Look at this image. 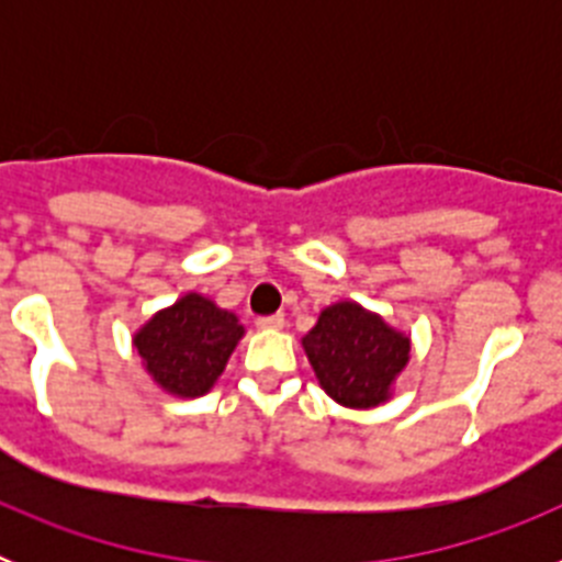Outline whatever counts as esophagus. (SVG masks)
I'll list each match as a JSON object with an SVG mask.
<instances>
[{"mask_svg": "<svg viewBox=\"0 0 562 562\" xmlns=\"http://www.w3.org/2000/svg\"><path fill=\"white\" fill-rule=\"evenodd\" d=\"M256 326L258 329H281L284 326V315L281 312H276V315H261L256 317Z\"/></svg>", "mask_w": 562, "mask_h": 562, "instance_id": "34e87169", "label": "esophagus"}]
</instances>
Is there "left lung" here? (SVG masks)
<instances>
[{
    "label": "left lung",
    "instance_id": "left-lung-1",
    "mask_svg": "<svg viewBox=\"0 0 562 562\" xmlns=\"http://www.w3.org/2000/svg\"><path fill=\"white\" fill-rule=\"evenodd\" d=\"M304 349L331 400L371 408L389 400L391 382L408 362L411 342L382 317L342 301L321 312Z\"/></svg>",
    "mask_w": 562,
    "mask_h": 562
}]
</instances>
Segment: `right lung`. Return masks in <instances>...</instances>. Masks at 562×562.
I'll use <instances>...</instances> for the list:
<instances>
[{
    "instance_id": "obj_1",
    "label": "right lung",
    "mask_w": 562,
    "mask_h": 562,
    "mask_svg": "<svg viewBox=\"0 0 562 562\" xmlns=\"http://www.w3.org/2000/svg\"><path fill=\"white\" fill-rule=\"evenodd\" d=\"M241 335L236 315L191 292L157 312L134 335V346L157 385L177 396H202L225 371Z\"/></svg>"
}]
</instances>
